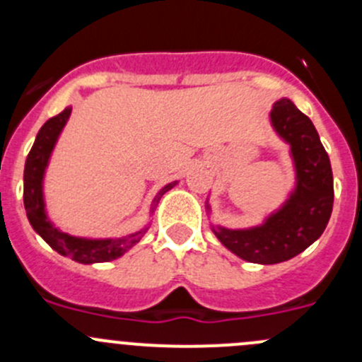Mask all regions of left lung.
<instances>
[{"instance_id": "1", "label": "left lung", "mask_w": 362, "mask_h": 362, "mask_svg": "<svg viewBox=\"0 0 362 362\" xmlns=\"http://www.w3.org/2000/svg\"><path fill=\"white\" fill-rule=\"evenodd\" d=\"M275 133L291 147L296 187L286 203L264 222L247 229L211 226L218 242L257 264H276L308 249L326 229L333 211V171L329 156L320 144L312 120L287 98L276 101L269 112ZM206 214L210 204L206 202Z\"/></svg>"}]
</instances>
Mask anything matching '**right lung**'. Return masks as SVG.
<instances>
[{
	"instance_id": "add662e5",
	"label": "right lung",
	"mask_w": 362,
	"mask_h": 362,
	"mask_svg": "<svg viewBox=\"0 0 362 362\" xmlns=\"http://www.w3.org/2000/svg\"><path fill=\"white\" fill-rule=\"evenodd\" d=\"M69 115H71V107H66L59 115L52 117L42 126V129L36 134V140L29 151L28 159L24 166V208L28 214L29 224L33 226L36 233L52 247L54 250L59 252L64 257L73 259L82 264H94V262H108L113 259L120 257L127 250L133 249L145 233L151 228V222L144 226L138 231L131 235L122 236V238H82V236H73L68 233L61 231L59 228L52 224V221L47 215L45 196H43V178H45L47 166H49L50 156H52L54 147L57 144L61 131L66 126ZM178 182L164 185L156 194L154 202L151 206V217L158 206L159 199L166 194L170 189H173Z\"/></svg>"
}]
</instances>
